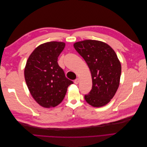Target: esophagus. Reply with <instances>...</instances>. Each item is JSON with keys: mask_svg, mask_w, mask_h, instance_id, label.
Listing matches in <instances>:
<instances>
[{"mask_svg": "<svg viewBox=\"0 0 147 147\" xmlns=\"http://www.w3.org/2000/svg\"><path fill=\"white\" fill-rule=\"evenodd\" d=\"M79 81H80L79 78H77V79H75V80H74V83H75V84H78V83H79Z\"/></svg>", "mask_w": 147, "mask_h": 147, "instance_id": "esophagus-1", "label": "esophagus"}]
</instances>
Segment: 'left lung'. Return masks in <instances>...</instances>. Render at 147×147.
Wrapping results in <instances>:
<instances>
[{
  "mask_svg": "<svg viewBox=\"0 0 147 147\" xmlns=\"http://www.w3.org/2000/svg\"><path fill=\"white\" fill-rule=\"evenodd\" d=\"M74 47L86 61L91 74L92 89L84 95V99L95 107L105 105L119 84L121 66L116 53L107 43L94 40L76 42Z\"/></svg>",
  "mask_w": 147,
  "mask_h": 147,
  "instance_id": "8db88e82",
  "label": "left lung"
}]
</instances>
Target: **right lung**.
Wrapping results in <instances>:
<instances>
[{"label":"right lung","mask_w":147,"mask_h":147,"mask_svg":"<svg viewBox=\"0 0 147 147\" xmlns=\"http://www.w3.org/2000/svg\"><path fill=\"white\" fill-rule=\"evenodd\" d=\"M65 43L50 42L37 47L31 53L24 69V77L30 94L45 108L55 107L64 99L73 82L67 78L57 63Z\"/></svg>","instance_id":"obj_1"}]
</instances>
